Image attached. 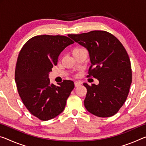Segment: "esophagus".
Listing matches in <instances>:
<instances>
[{
	"label": "esophagus",
	"mask_w": 146,
	"mask_h": 146,
	"mask_svg": "<svg viewBox=\"0 0 146 146\" xmlns=\"http://www.w3.org/2000/svg\"><path fill=\"white\" fill-rule=\"evenodd\" d=\"M81 84V82H79V81H75V87H77V86H79Z\"/></svg>",
	"instance_id": "1"
}]
</instances>
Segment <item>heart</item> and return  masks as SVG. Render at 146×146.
<instances>
[{
  "mask_svg": "<svg viewBox=\"0 0 146 146\" xmlns=\"http://www.w3.org/2000/svg\"><path fill=\"white\" fill-rule=\"evenodd\" d=\"M82 50H84V48H76L73 50V54H75V53H77V52H80Z\"/></svg>",
  "mask_w": 146,
  "mask_h": 146,
  "instance_id": "heart-1",
  "label": "heart"
}]
</instances>
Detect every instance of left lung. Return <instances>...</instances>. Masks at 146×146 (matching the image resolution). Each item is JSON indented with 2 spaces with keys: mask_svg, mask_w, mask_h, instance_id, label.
<instances>
[{
  "mask_svg": "<svg viewBox=\"0 0 146 146\" xmlns=\"http://www.w3.org/2000/svg\"><path fill=\"white\" fill-rule=\"evenodd\" d=\"M68 36L88 50L91 62L88 76L99 80L98 85L83 84L87 89L85 108L96 116H112L125 102L132 82L131 62L125 48L105 31Z\"/></svg>",
  "mask_w": 146,
  "mask_h": 146,
  "instance_id": "8db88e82",
  "label": "left lung"
}]
</instances>
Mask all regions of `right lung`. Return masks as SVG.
Returning a JSON list of instances; mask_svg holds the SVG:
<instances>
[{
	"instance_id": "obj_1",
	"label": "right lung",
	"mask_w": 146,
	"mask_h": 146,
	"mask_svg": "<svg viewBox=\"0 0 146 146\" xmlns=\"http://www.w3.org/2000/svg\"><path fill=\"white\" fill-rule=\"evenodd\" d=\"M73 41L64 36L41 35L27 41L16 63L15 80L18 93L31 114L43 121L63 112L74 82L65 80L55 86L48 78L60 54Z\"/></svg>"
}]
</instances>
